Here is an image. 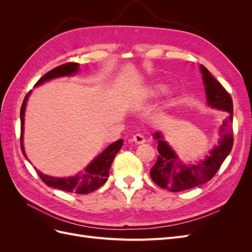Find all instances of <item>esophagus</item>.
<instances>
[{
  "label": "esophagus",
  "mask_w": 252,
  "mask_h": 252,
  "mask_svg": "<svg viewBox=\"0 0 252 252\" xmlns=\"http://www.w3.org/2000/svg\"><path fill=\"white\" fill-rule=\"evenodd\" d=\"M132 140H133V142H134L135 144H143V143L146 142V139H145V136L142 135V134H140V133L134 134Z\"/></svg>",
  "instance_id": "obj_1"
}]
</instances>
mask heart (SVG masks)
<instances>
[{
    "label": "heart",
    "instance_id": "b5f03b06",
    "mask_svg": "<svg viewBox=\"0 0 252 252\" xmlns=\"http://www.w3.org/2000/svg\"><path fill=\"white\" fill-rule=\"evenodd\" d=\"M164 89L163 85H154L150 89H149V93L148 95L149 96H157L161 91Z\"/></svg>",
    "mask_w": 252,
    "mask_h": 252
}]
</instances>
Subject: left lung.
I'll return each instance as SVG.
<instances>
[{
  "instance_id": "obj_1",
  "label": "left lung",
  "mask_w": 252,
  "mask_h": 252,
  "mask_svg": "<svg viewBox=\"0 0 252 252\" xmlns=\"http://www.w3.org/2000/svg\"><path fill=\"white\" fill-rule=\"evenodd\" d=\"M200 69L206 86L207 104L212 108L226 111L227 117L220 128L219 145L210 151V155L205 159L193 165L183 163L168 143L164 141L161 132L154 133V138L158 140V156L157 163L150 170V177L157 185L172 192L193 188L210 181L233 146L232 98L220 83L212 77L207 68L200 65Z\"/></svg>"
}]
</instances>
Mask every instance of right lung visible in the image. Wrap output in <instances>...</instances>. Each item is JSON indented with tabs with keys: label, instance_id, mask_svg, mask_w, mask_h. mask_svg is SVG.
Masks as SVG:
<instances>
[{
	"label": "right lung",
	"instance_id": "right-lung-1",
	"mask_svg": "<svg viewBox=\"0 0 252 252\" xmlns=\"http://www.w3.org/2000/svg\"><path fill=\"white\" fill-rule=\"evenodd\" d=\"M79 70L78 63H66L56 67L55 69L48 71L46 74L35 83V86L41 85L42 83L49 81L51 79H56L60 77H67V75H72ZM32 91L26 94L24 101H23L21 107V149L23 155L25 156L24 145H23V134H24V116H25V108L29 94ZM123 146V140H119L112 143L111 145L106 148L101 155H98L93 162H91L84 171L78 175L69 178H53L42 173L41 171L36 170L41 180L49 187L58 188L64 190L67 192H74L79 194H87L93 192L97 188H100L104 183L107 181L109 177V168L113 162V158L120 151Z\"/></svg>",
	"mask_w": 252,
	"mask_h": 252
}]
</instances>
